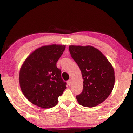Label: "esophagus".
Wrapping results in <instances>:
<instances>
[{"mask_svg":"<svg viewBox=\"0 0 133 133\" xmlns=\"http://www.w3.org/2000/svg\"><path fill=\"white\" fill-rule=\"evenodd\" d=\"M71 83H72V79H69V80L68 81V84L69 86H71Z\"/></svg>","mask_w":133,"mask_h":133,"instance_id":"34e87169","label":"esophagus"}]
</instances>
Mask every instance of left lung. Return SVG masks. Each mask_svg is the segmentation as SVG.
<instances>
[{
  "label": "left lung",
  "instance_id": "obj_1",
  "mask_svg": "<svg viewBox=\"0 0 133 133\" xmlns=\"http://www.w3.org/2000/svg\"><path fill=\"white\" fill-rule=\"evenodd\" d=\"M69 51L83 78V89L76 96L78 103L89 108L103 103L114 88L115 77L112 65L101 52L90 45H70Z\"/></svg>",
  "mask_w": 133,
  "mask_h": 133
}]
</instances>
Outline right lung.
<instances>
[{
    "label": "right lung",
    "instance_id": "obj_1",
    "mask_svg": "<svg viewBox=\"0 0 133 133\" xmlns=\"http://www.w3.org/2000/svg\"><path fill=\"white\" fill-rule=\"evenodd\" d=\"M65 45H45L38 48L25 59L19 73L21 89L30 103L42 108L57 105L58 97L66 89L57 61Z\"/></svg>",
    "mask_w": 133,
    "mask_h": 133
}]
</instances>
